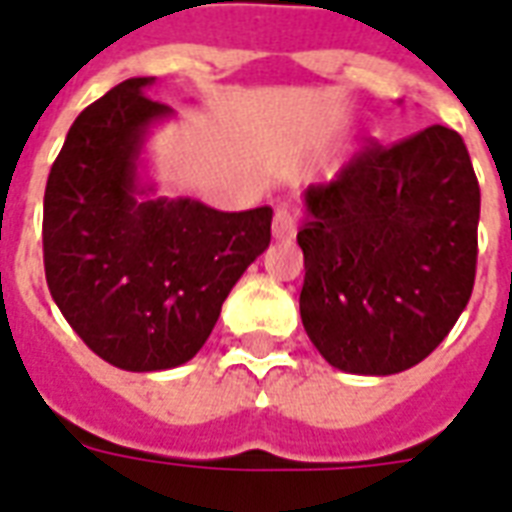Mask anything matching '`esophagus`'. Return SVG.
I'll list each match as a JSON object with an SVG mask.
<instances>
[{
    "label": "esophagus",
    "instance_id": "obj_1",
    "mask_svg": "<svg viewBox=\"0 0 512 512\" xmlns=\"http://www.w3.org/2000/svg\"><path fill=\"white\" fill-rule=\"evenodd\" d=\"M297 234V220L295 215L281 206V209H275V217H273V237L275 239H295Z\"/></svg>",
    "mask_w": 512,
    "mask_h": 512
}]
</instances>
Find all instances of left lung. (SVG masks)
Here are the masks:
<instances>
[{"mask_svg": "<svg viewBox=\"0 0 512 512\" xmlns=\"http://www.w3.org/2000/svg\"><path fill=\"white\" fill-rule=\"evenodd\" d=\"M480 184L458 132L366 148L303 192L311 344L350 375H397L444 342L474 289Z\"/></svg>", "mask_w": 512, "mask_h": 512, "instance_id": "obj_1", "label": "left lung"}]
</instances>
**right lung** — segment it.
I'll use <instances>...</instances> for the list:
<instances>
[{"label":"right lung","instance_id":"add662e5","mask_svg":"<svg viewBox=\"0 0 512 512\" xmlns=\"http://www.w3.org/2000/svg\"><path fill=\"white\" fill-rule=\"evenodd\" d=\"M134 76L79 112L43 195L46 284L93 353L126 372L190 361L242 273L270 245L273 209L217 212L157 195L146 143L176 112Z\"/></svg>","mask_w":512,"mask_h":512}]
</instances>
